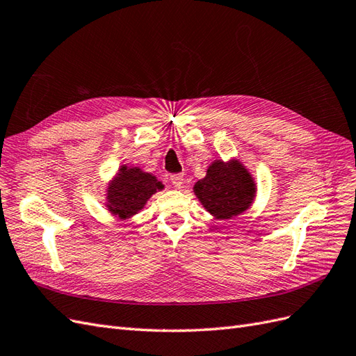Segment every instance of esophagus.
<instances>
[{
  "instance_id": "34e87169",
  "label": "esophagus",
  "mask_w": 356,
  "mask_h": 356,
  "mask_svg": "<svg viewBox=\"0 0 356 356\" xmlns=\"http://www.w3.org/2000/svg\"><path fill=\"white\" fill-rule=\"evenodd\" d=\"M170 182H172V186H174V187L181 188L182 182H184V177H182L181 174H174V175H170Z\"/></svg>"
}]
</instances>
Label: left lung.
I'll use <instances>...</instances> for the list:
<instances>
[{
  "label": "left lung",
  "instance_id": "left-lung-1",
  "mask_svg": "<svg viewBox=\"0 0 356 356\" xmlns=\"http://www.w3.org/2000/svg\"><path fill=\"white\" fill-rule=\"evenodd\" d=\"M193 191L213 218L230 220L252 207L257 184L239 159H215Z\"/></svg>",
  "mask_w": 356,
  "mask_h": 356
}]
</instances>
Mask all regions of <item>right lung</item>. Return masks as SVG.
<instances>
[{
    "instance_id": "1",
    "label": "right lung",
    "mask_w": 356,
    "mask_h": 356,
    "mask_svg": "<svg viewBox=\"0 0 356 356\" xmlns=\"http://www.w3.org/2000/svg\"><path fill=\"white\" fill-rule=\"evenodd\" d=\"M165 184L139 166L122 165L105 188V207L114 217L126 221L141 212L147 202Z\"/></svg>"
}]
</instances>
